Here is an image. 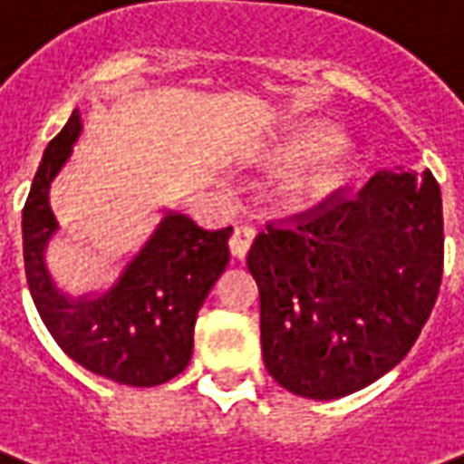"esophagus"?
<instances>
[{"label": "esophagus", "instance_id": "esophagus-1", "mask_svg": "<svg viewBox=\"0 0 464 464\" xmlns=\"http://www.w3.org/2000/svg\"><path fill=\"white\" fill-rule=\"evenodd\" d=\"M253 238H256V231H253V228H248V226H238V228L233 231L231 241H228V248H231L233 258H246L250 246H253Z\"/></svg>", "mask_w": 464, "mask_h": 464}]
</instances>
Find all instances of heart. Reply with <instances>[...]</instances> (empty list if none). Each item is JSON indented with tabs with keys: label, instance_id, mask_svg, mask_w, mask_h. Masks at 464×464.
Segmentation results:
<instances>
[{
	"label": "heart",
	"instance_id": "obj_1",
	"mask_svg": "<svg viewBox=\"0 0 464 464\" xmlns=\"http://www.w3.org/2000/svg\"><path fill=\"white\" fill-rule=\"evenodd\" d=\"M352 160L349 140L322 120H300L283 127L250 154V162L267 171L295 169L283 184V197L290 204H304L332 191L349 174Z\"/></svg>",
	"mask_w": 464,
	"mask_h": 464
}]
</instances>
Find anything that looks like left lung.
<instances>
[{
  "mask_svg": "<svg viewBox=\"0 0 464 464\" xmlns=\"http://www.w3.org/2000/svg\"><path fill=\"white\" fill-rule=\"evenodd\" d=\"M267 373L295 396L362 391L411 352L442 277V198L430 171L381 169L248 253Z\"/></svg>",
  "mask_w": 464,
  "mask_h": 464,
  "instance_id": "obj_1",
  "label": "left lung"
}]
</instances>
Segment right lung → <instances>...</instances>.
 Masks as SVG:
<instances>
[{
  "instance_id": "add662e5",
  "label": "right lung",
  "mask_w": 464,
  "mask_h": 464,
  "mask_svg": "<svg viewBox=\"0 0 464 464\" xmlns=\"http://www.w3.org/2000/svg\"><path fill=\"white\" fill-rule=\"evenodd\" d=\"M81 132L83 120L73 110L41 157L24 204L26 283L51 337L73 362L115 383L160 386L191 362L197 314L228 266L231 226L204 231L188 216L164 211L105 293L73 297L58 290L46 267V248L58 233L49 194Z\"/></svg>"
}]
</instances>
